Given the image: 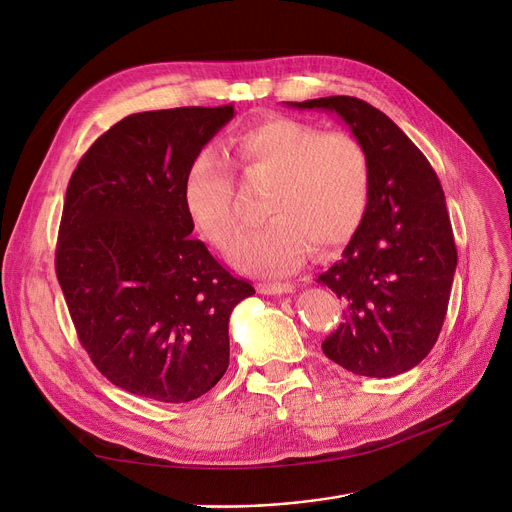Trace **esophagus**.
I'll return each mask as SVG.
<instances>
[{
  "mask_svg": "<svg viewBox=\"0 0 512 512\" xmlns=\"http://www.w3.org/2000/svg\"><path fill=\"white\" fill-rule=\"evenodd\" d=\"M257 290L261 294H288L294 290V286L290 282H263L257 284Z\"/></svg>",
  "mask_w": 512,
  "mask_h": 512,
  "instance_id": "obj_1",
  "label": "esophagus"
}]
</instances>
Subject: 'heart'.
I'll use <instances>...</instances> for the list:
<instances>
[{
    "instance_id": "obj_1",
    "label": "heart",
    "mask_w": 512,
    "mask_h": 512,
    "mask_svg": "<svg viewBox=\"0 0 512 512\" xmlns=\"http://www.w3.org/2000/svg\"><path fill=\"white\" fill-rule=\"evenodd\" d=\"M224 155L197 153L182 180V201L197 230L230 249L240 230L232 168L247 182L267 180L261 211L270 215L234 247V261L255 274H284L313 247L328 253L361 228L371 195V164L348 132L288 118H261L226 141Z\"/></svg>"
}]
</instances>
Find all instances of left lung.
<instances>
[{
    "instance_id": "obj_1",
    "label": "left lung",
    "mask_w": 512,
    "mask_h": 512,
    "mask_svg": "<svg viewBox=\"0 0 512 512\" xmlns=\"http://www.w3.org/2000/svg\"><path fill=\"white\" fill-rule=\"evenodd\" d=\"M290 105L334 110L369 155L365 220L317 278L344 299L342 324L321 348L357 375L392 378L427 357L448 311L459 255L442 184L417 145L367 101L336 95Z\"/></svg>"
}]
</instances>
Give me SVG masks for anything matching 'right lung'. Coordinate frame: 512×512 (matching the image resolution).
<instances>
[{"label": "right lung", "instance_id": "obj_1", "mask_svg": "<svg viewBox=\"0 0 512 512\" xmlns=\"http://www.w3.org/2000/svg\"><path fill=\"white\" fill-rule=\"evenodd\" d=\"M232 116V103L126 116L70 176L58 282L78 342L130 394L191 402L228 369V319L255 288L191 236L182 180Z\"/></svg>", "mask_w": 512, "mask_h": 512}]
</instances>
